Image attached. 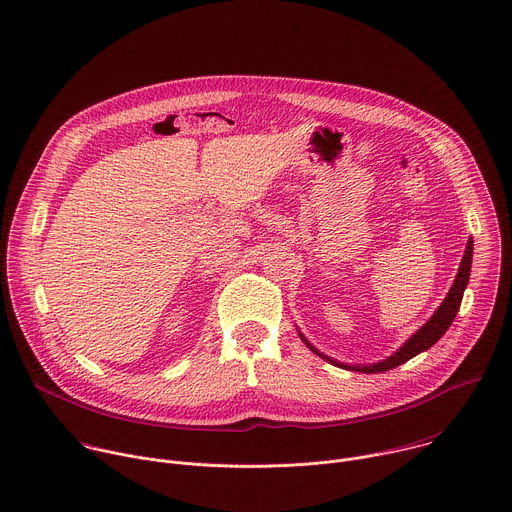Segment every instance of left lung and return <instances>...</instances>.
<instances>
[{"instance_id":"left-lung-1","label":"left lung","mask_w":512,"mask_h":512,"mask_svg":"<svg viewBox=\"0 0 512 512\" xmlns=\"http://www.w3.org/2000/svg\"><path fill=\"white\" fill-rule=\"evenodd\" d=\"M472 253H474V241L472 237L468 239L466 243V251H464V257H462V263H460V269H458V275L448 291L446 300L440 304V308H437L433 312V316L409 338L403 342V346L393 352L391 356H387L385 360H379V362H371V364H346V362H338L336 358H330L328 354H322L318 348H314L310 344V340L298 330L300 338L304 340V344L314 352L318 354L320 358H324L326 362L330 364H336V367L340 369H346V371H358V373H367V375H377V373H385V371H391L395 367H399V364L407 362L409 358L417 356L419 352L431 348L437 340H440L446 330L452 326L458 310H460V304H462V298H464V289L470 281V267H472Z\"/></svg>"}]
</instances>
